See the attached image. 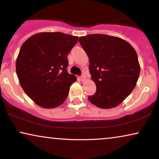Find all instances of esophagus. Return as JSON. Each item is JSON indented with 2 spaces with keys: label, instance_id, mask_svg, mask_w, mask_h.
<instances>
[{
  "label": "esophagus",
  "instance_id": "obj_1",
  "mask_svg": "<svg viewBox=\"0 0 159 159\" xmlns=\"http://www.w3.org/2000/svg\"><path fill=\"white\" fill-rule=\"evenodd\" d=\"M84 80H85V75L82 74V75L80 76V80H81V81H84Z\"/></svg>",
  "mask_w": 159,
  "mask_h": 159
}]
</instances>
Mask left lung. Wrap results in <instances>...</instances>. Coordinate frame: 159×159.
Returning <instances> with one entry per match:
<instances>
[{
	"label": "left lung",
	"mask_w": 159,
	"mask_h": 159,
	"mask_svg": "<svg viewBox=\"0 0 159 159\" xmlns=\"http://www.w3.org/2000/svg\"><path fill=\"white\" fill-rule=\"evenodd\" d=\"M79 42L89 58V70L96 92L88 96L93 105L111 108L129 95L140 72L138 55L127 41L102 34L80 37Z\"/></svg>",
	"instance_id": "left-lung-1"
}]
</instances>
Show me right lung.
<instances>
[{
    "mask_svg": "<svg viewBox=\"0 0 159 159\" xmlns=\"http://www.w3.org/2000/svg\"><path fill=\"white\" fill-rule=\"evenodd\" d=\"M78 37L61 32H40L28 38L19 51L16 75L26 94L45 108L61 105L75 76L68 73V54Z\"/></svg>",
    "mask_w": 159,
    "mask_h": 159,
    "instance_id": "1",
    "label": "right lung"
}]
</instances>
